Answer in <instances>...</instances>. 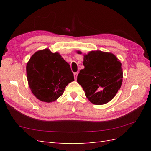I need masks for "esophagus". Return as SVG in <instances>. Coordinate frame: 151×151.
I'll return each instance as SVG.
<instances>
[{
    "label": "esophagus",
    "instance_id": "obj_1",
    "mask_svg": "<svg viewBox=\"0 0 151 151\" xmlns=\"http://www.w3.org/2000/svg\"><path fill=\"white\" fill-rule=\"evenodd\" d=\"M77 75H78V73H74V76H75V79L76 80V78H77Z\"/></svg>",
    "mask_w": 151,
    "mask_h": 151
}]
</instances>
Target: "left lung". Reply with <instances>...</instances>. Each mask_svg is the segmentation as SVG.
Instances as JSON below:
<instances>
[{
  "mask_svg": "<svg viewBox=\"0 0 151 151\" xmlns=\"http://www.w3.org/2000/svg\"><path fill=\"white\" fill-rule=\"evenodd\" d=\"M78 54L82 52L78 51ZM84 68L80 70L77 82L93 104L101 105L113 99L123 81L121 63L114 54L91 51L84 58Z\"/></svg>",
  "mask_w": 151,
  "mask_h": 151,
  "instance_id": "8db88e82",
  "label": "left lung"
}]
</instances>
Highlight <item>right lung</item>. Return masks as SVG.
Returning a JSON list of instances; mask_svg holds the SVG:
<instances>
[{
    "label": "right lung",
    "instance_id": "1",
    "mask_svg": "<svg viewBox=\"0 0 151 151\" xmlns=\"http://www.w3.org/2000/svg\"><path fill=\"white\" fill-rule=\"evenodd\" d=\"M27 75L32 93L39 100L50 102L63 94L74 81L69 64L58 52L48 49L34 53L27 65Z\"/></svg>",
    "mask_w": 151,
    "mask_h": 151
}]
</instances>
